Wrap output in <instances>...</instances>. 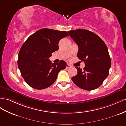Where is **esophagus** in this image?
<instances>
[{
    "instance_id": "1",
    "label": "esophagus",
    "mask_w": 126,
    "mask_h": 126,
    "mask_svg": "<svg viewBox=\"0 0 126 126\" xmlns=\"http://www.w3.org/2000/svg\"><path fill=\"white\" fill-rule=\"evenodd\" d=\"M71 67V66L69 64H66V69H69V68H70Z\"/></svg>"
}]
</instances>
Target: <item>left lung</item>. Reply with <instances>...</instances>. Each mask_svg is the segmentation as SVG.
<instances>
[{"label":"left lung","instance_id":"left-lung-1","mask_svg":"<svg viewBox=\"0 0 126 126\" xmlns=\"http://www.w3.org/2000/svg\"><path fill=\"white\" fill-rule=\"evenodd\" d=\"M79 47L77 56L83 61V69L75 66L78 73L72 80L85 90L99 88L108 76L111 59L105 42L93 32L81 29L68 32Z\"/></svg>","mask_w":126,"mask_h":126}]
</instances>
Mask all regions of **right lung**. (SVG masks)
<instances>
[{
    "mask_svg": "<svg viewBox=\"0 0 126 126\" xmlns=\"http://www.w3.org/2000/svg\"><path fill=\"white\" fill-rule=\"evenodd\" d=\"M65 31L43 28L31 35L23 44L18 54V66L21 76L30 87L42 90L49 87L56 80L66 63H52L49 57L59 49V42L68 36Z\"/></svg>",
    "mask_w": 126,
    "mask_h": 126,
    "instance_id": "add662e5",
    "label": "right lung"
}]
</instances>
